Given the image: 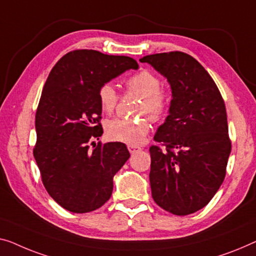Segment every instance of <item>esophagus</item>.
I'll return each mask as SVG.
<instances>
[{
    "instance_id": "1",
    "label": "esophagus",
    "mask_w": 256,
    "mask_h": 256,
    "mask_svg": "<svg viewBox=\"0 0 256 256\" xmlns=\"http://www.w3.org/2000/svg\"><path fill=\"white\" fill-rule=\"evenodd\" d=\"M128 150L130 152H131V154H136V152H140L141 150H142V148L139 147V146H132V144H128Z\"/></svg>"
}]
</instances>
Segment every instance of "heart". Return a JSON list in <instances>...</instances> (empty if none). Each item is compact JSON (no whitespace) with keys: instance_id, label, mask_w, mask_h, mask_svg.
<instances>
[{"instance_id":"obj_1","label":"heart","mask_w":256,"mask_h":256,"mask_svg":"<svg viewBox=\"0 0 256 256\" xmlns=\"http://www.w3.org/2000/svg\"><path fill=\"white\" fill-rule=\"evenodd\" d=\"M125 90L140 96L134 112L136 115H147L152 122H158L166 116L170 106V93L161 86V79L154 72L142 68L125 79ZM98 98L101 109L106 114H112L116 109L120 95L110 82L98 87ZM150 130L147 118H115L106 124V134L108 139L132 146L142 144Z\"/></svg>"}]
</instances>
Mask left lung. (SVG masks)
Segmentation results:
<instances>
[{
    "mask_svg": "<svg viewBox=\"0 0 256 256\" xmlns=\"http://www.w3.org/2000/svg\"><path fill=\"white\" fill-rule=\"evenodd\" d=\"M168 79L169 115L150 148L152 196L174 215L193 214L209 204L226 178L231 140L218 87L198 60L182 52L140 58Z\"/></svg>",
    "mask_w": 256,
    "mask_h": 256,
    "instance_id": "obj_1",
    "label": "left lung"
}]
</instances>
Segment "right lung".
Listing matches in <instances>:
<instances>
[{
  "mask_svg": "<svg viewBox=\"0 0 256 256\" xmlns=\"http://www.w3.org/2000/svg\"><path fill=\"white\" fill-rule=\"evenodd\" d=\"M128 68H138L131 57L77 49L58 60L44 84L33 155L49 196L68 212L102 207L112 196L114 176L130 158L124 144L93 141L104 133L98 87Z\"/></svg>",
  "mask_w": 256,
  "mask_h": 256,
  "instance_id": "add662e5",
  "label": "right lung"
}]
</instances>
